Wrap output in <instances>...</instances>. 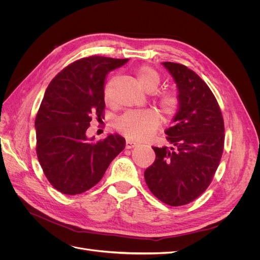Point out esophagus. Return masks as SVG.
<instances>
[{
    "label": "esophagus",
    "instance_id": "esophagus-1",
    "mask_svg": "<svg viewBox=\"0 0 260 260\" xmlns=\"http://www.w3.org/2000/svg\"><path fill=\"white\" fill-rule=\"evenodd\" d=\"M137 142H135V141H132L130 139H127V141H125V148H132L137 146Z\"/></svg>",
    "mask_w": 260,
    "mask_h": 260
}]
</instances>
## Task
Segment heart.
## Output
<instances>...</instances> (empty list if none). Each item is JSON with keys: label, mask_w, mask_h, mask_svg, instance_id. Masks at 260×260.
Wrapping results in <instances>:
<instances>
[{"label": "heart", "mask_w": 260, "mask_h": 260, "mask_svg": "<svg viewBox=\"0 0 260 260\" xmlns=\"http://www.w3.org/2000/svg\"><path fill=\"white\" fill-rule=\"evenodd\" d=\"M137 79L146 92H154L160 83V77L151 67L143 66L137 73ZM105 100L111 99V84L105 86L104 91ZM158 104L161 112L167 117L174 116L179 107V98L175 92L164 93L159 98ZM116 128L123 136L131 140H144L151 137L159 125V117L155 112L145 109V111L128 112L116 120Z\"/></svg>", "instance_id": "1"}]
</instances>
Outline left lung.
Instances as JSON below:
<instances>
[{
  "label": "left lung",
  "instance_id": "8db88e82",
  "mask_svg": "<svg viewBox=\"0 0 260 260\" xmlns=\"http://www.w3.org/2000/svg\"><path fill=\"white\" fill-rule=\"evenodd\" d=\"M177 84L179 107L165 133L170 147H153L156 158L144 171L157 199L170 206L191 203L206 190L223 151L224 125L214 94L186 66L165 61Z\"/></svg>",
  "mask_w": 260,
  "mask_h": 260
}]
</instances>
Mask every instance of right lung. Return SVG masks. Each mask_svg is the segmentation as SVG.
Returning <instances> with one entry per match:
<instances>
[{
    "label": "right lung",
    "instance_id": "add662e5",
    "mask_svg": "<svg viewBox=\"0 0 260 260\" xmlns=\"http://www.w3.org/2000/svg\"><path fill=\"white\" fill-rule=\"evenodd\" d=\"M129 58L90 56L74 61L54 78L36 117L37 155L45 177L62 194H80L103 178L124 148L117 133L94 141L86 136L92 116L103 118L108 73Z\"/></svg>",
    "mask_w": 260,
    "mask_h": 260
}]
</instances>
